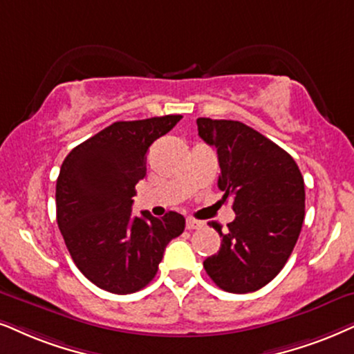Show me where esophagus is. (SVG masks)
Masks as SVG:
<instances>
[{
	"mask_svg": "<svg viewBox=\"0 0 354 354\" xmlns=\"http://www.w3.org/2000/svg\"><path fill=\"white\" fill-rule=\"evenodd\" d=\"M204 223L199 222V221H194V218H187L186 221V229L187 230H196V229H201Z\"/></svg>",
	"mask_w": 354,
	"mask_h": 354,
	"instance_id": "obj_1",
	"label": "esophagus"
}]
</instances>
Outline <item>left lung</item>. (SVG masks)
I'll use <instances>...</instances> for the list:
<instances>
[{"instance_id": "left-lung-1", "label": "left lung", "mask_w": 354, "mask_h": 354, "mask_svg": "<svg viewBox=\"0 0 354 354\" xmlns=\"http://www.w3.org/2000/svg\"><path fill=\"white\" fill-rule=\"evenodd\" d=\"M198 132L217 151V186L235 212L225 234L212 222L222 243L204 270L227 292H254L274 279L296 247L306 216L301 169L288 151L239 120L199 118Z\"/></svg>"}]
</instances>
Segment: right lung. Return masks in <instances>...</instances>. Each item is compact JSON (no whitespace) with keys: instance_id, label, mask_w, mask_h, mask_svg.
<instances>
[{"instance_id":"1","label":"right lung","mask_w":354,"mask_h":354,"mask_svg":"<svg viewBox=\"0 0 354 354\" xmlns=\"http://www.w3.org/2000/svg\"><path fill=\"white\" fill-rule=\"evenodd\" d=\"M183 115L120 120L66 155L57 180V223L71 259L97 288L140 290L153 279L167 245L185 230L169 212L132 216L136 185L147 173V151Z\"/></svg>"}]
</instances>
